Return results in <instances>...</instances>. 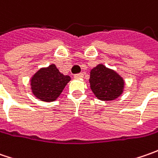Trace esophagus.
<instances>
[{
	"instance_id": "34e87169",
	"label": "esophagus",
	"mask_w": 158,
	"mask_h": 158,
	"mask_svg": "<svg viewBox=\"0 0 158 158\" xmlns=\"http://www.w3.org/2000/svg\"><path fill=\"white\" fill-rule=\"evenodd\" d=\"M82 77H83V74L82 73H79V74H76L75 75V78H76V79H81Z\"/></svg>"
}]
</instances>
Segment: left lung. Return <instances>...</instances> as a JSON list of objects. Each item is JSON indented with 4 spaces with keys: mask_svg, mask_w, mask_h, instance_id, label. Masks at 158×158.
<instances>
[{
    "mask_svg": "<svg viewBox=\"0 0 158 158\" xmlns=\"http://www.w3.org/2000/svg\"><path fill=\"white\" fill-rule=\"evenodd\" d=\"M90 89L100 100H113L119 97L124 88V81L113 70L99 64L90 71Z\"/></svg>",
    "mask_w": 158,
    "mask_h": 158,
    "instance_id": "8db88e82",
    "label": "left lung"
}]
</instances>
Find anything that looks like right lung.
Listing matches in <instances>:
<instances>
[{
  "mask_svg": "<svg viewBox=\"0 0 158 158\" xmlns=\"http://www.w3.org/2000/svg\"><path fill=\"white\" fill-rule=\"evenodd\" d=\"M69 81V76L60 74L52 64L46 69L39 70L31 78V85L33 94L39 99L51 102L60 96Z\"/></svg>",
  "mask_w": 158,
  "mask_h": 158,
  "instance_id": "1",
  "label": "right lung"
}]
</instances>
